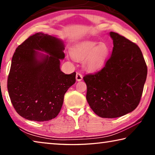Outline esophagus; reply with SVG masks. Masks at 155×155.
Here are the masks:
<instances>
[{"label": "esophagus", "instance_id": "34e87169", "mask_svg": "<svg viewBox=\"0 0 155 155\" xmlns=\"http://www.w3.org/2000/svg\"><path fill=\"white\" fill-rule=\"evenodd\" d=\"M76 79H77V81H82L83 79V76L80 73H77V74H76Z\"/></svg>", "mask_w": 155, "mask_h": 155}]
</instances>
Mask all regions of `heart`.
<instances>
[{
	"instance_id": "b5f03b06",
	"label": "heart",
	"mask_w": 155,
	"mask_h": 155,
	"mask_svg": "<svg viewBox=\"0 0 155 155\" xmlns=\"http://www.w3.org/2000/svg\"><path fill=\"white\" fill-rule=\"evenodd\" d=\"M110 48L106 43L86 40L78 42L70 48L73 59L82 61L83 67L90 72L103 68L109 55Z\"/></svg>"
}]
</instances>
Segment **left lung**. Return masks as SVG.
I'll list each match as a JSON object with an SVG mask.
<instances>
[{
	"label": "left lung",
	"instance_id": "obj_1",
	"mask_svg": "<svg viewBox=\"0 0 155 155\" xmlns=\"http://www.w3.org/2000/svg\"><path fill=\"white\" fill-rule=\"evenodd\" d=\"M114 48L101 71L83 77L87 103L104 118L121 117L136 109L142 95L147 66L140 48L118 33L110 32Z\"/></svg>",
	"mask_w": 155,
	"mask_h": 155
}]
</instances>
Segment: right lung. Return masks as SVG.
I'll return each mask as SVG.
<instances>
[{
    "label": "right lung",
    "mask_w": 155,
    "mask_h": 155,
    "mask_svg": "<svg viewBox=\"0 0 155 155\" xmlns=\"http://www.w3.org/2000/svg\"><path fill=\"white\" fill-rule=\"evenodd\" d=\"M64 50L61 40L42 32L30 36L15 50L7 90L20 116L44 122L59 114L65 92L76 82V72L65 74L60 69Z\"/></svg>",
    "instance_id": "right-lung-1"
}]
</instances>
